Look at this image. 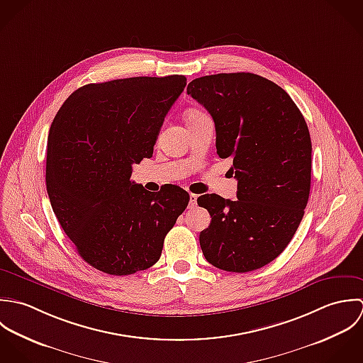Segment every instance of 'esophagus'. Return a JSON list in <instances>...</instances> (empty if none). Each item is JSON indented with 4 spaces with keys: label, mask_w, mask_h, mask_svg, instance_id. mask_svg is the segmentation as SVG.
Returning <instances> with one entry per match:
<instances>
[{
    "label": "esophagus",
    "mask_w": 363,
    "mask_h": 363,
    "mask_svg": "<svg viewBox=\"0 0 363 363\" xmlns=\"http://www.w3.org/2000/svg\"><path fill=\"white\" fill-rule=\"evenodd\" d=\"M196 201H198V195L191 194L189 195V209H194L196 206Z\"/></svg>",
    "instance_id": "1"
}]
</instances>
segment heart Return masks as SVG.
<instances>
[{
    "label": "heart",
    "instance_id": "b5f03b06",
    "mask_svg": "<svg viewBox=\"0 0 363 363\" xmlns=\"http://www.w3.org/2000/svg\"><path fill=\"white\" fill-rule=\"evenodd\" d=\"M198 112H199V111H189V112L186 113V116H188V115H192V113H198Z\"/></svg>",
    "mask_w": 363,
    "mask_h": 363
}]
</instances>
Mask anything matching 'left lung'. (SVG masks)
I'll list each match as a JSON object with an SVG mask.
<instances>
[{"label": "left lung", "mask_w": 363, "mask_h": 363, "mask_svg": "<svg viewBox=\"0 0 363 363\" xmlns=\"http://www.w3.org/2000/svg\"><path fill=\"white\" fill-rule=\"evenodd\" d=\"M186 92L212 115L218 157L233 158L237 179V201L198 198L212 216L199 235L203 255L227 272L259 269L288 247L307 206V123L285 89L257 74L205 75Z\"/></svg>", "instance_id": "8db88e82"}]
</instances>
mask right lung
Returning <instances> with one entry per match:
<instances>
[{"instance_id": "obj_1", "label": "right lung", "mask_w": 363, "mask_h": 363, "mask_svg": "<svg viewBox=\"0 0 363 363\" xmlns=\"http://www.w3.org/2000/svg\"><path fill=\"white\" fill-rule=\"evenodd\" d=\"M185 75L86 84L66 99L49 132L46 188L79 257L109 275L152 267L189 203L177 185L148 192L130 181L150 158Z\"/></svg>"}]
</instances>
